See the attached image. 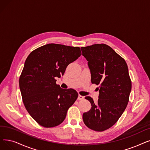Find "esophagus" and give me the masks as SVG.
I'll return each mask as SVG.
<instances>
[{"mask_svg":"<svg viewBox=\"0 0 150 150\" xmlns=\"http://www.w3.org/2000/svg\"><path fill=\"white\" fill-rule=\"evenodd\" d=\"M84 99V97L81 96V95H79V97H78V99H79V100H83Z\"/></svg>","mask_w":150,"mask_h":150,"instance_id":"1","label":"esophagus"}]
</instances>
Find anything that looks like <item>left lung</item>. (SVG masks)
Returning <instances> with one entry per match:
<instances>
[{"mask_svg": "<svg viewBox=\"0 0 150 150\" xmlns=\"http://www.w3.org/2000/svg\"><path fill=\"white\" fill-rule=\"evenodd\" d=\"M81 49L88 62L91 83L99 85L96 103L85 97L92 107L83 113V122L89 129L102 132L118 121L127 105L132 88L128 67L125 60L107 45L94 44Z\"/></svg>", "mask_w": 150, "mask_h": 150, "instance_id": "8db88e82", "label": "left lung"}]
</instances>
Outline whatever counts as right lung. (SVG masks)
<instances>
[{"label": "right lung", "instance_id": "add662e5", "mask_svg": "<svg viewBox=\"0 0 150 150\" xmlns=\"http://www.w3.org/2000/svg\"><path fill=\"white\" fill-rule=\"evenodd\" d=\"M81 55L79 47L49 43L32 51L25 61L19 83L25 109L45 127L59 125L78 93L56 84L55 78L63 75L68 65Z\"/></svg>", "mask_w": 150, "mask_h": 150}]
</instances>
